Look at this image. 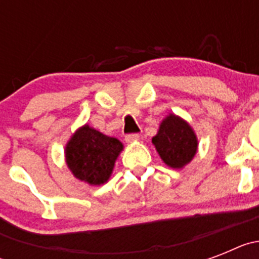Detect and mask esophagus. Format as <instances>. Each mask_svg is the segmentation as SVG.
<instances>
[{
    "mask_svg": "<svg viewBox=\"0 0 259 259\" xmlns=\"http://www.w3.org/2000/svg\"><path fill=\"white\" fill-rule=\"evenodd\" d=\"M139 139H140V136L137 134H130L125 136V141H127V143H134V141H137Z\"/></svg>",
    "mask_w": 259,
    "mask_h": 259,
    "instance_id": "obj_1",
    "label": "esophagus"
}]
</instances>
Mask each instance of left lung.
I'll return each mask as SVG.
<instances>
[{"instance_id": "1", "label": "left lung", "mask_w": 259, "mask_h": 259, "mask_svg": "<svg viewBox=\"0 0 259 259\" xmlns=\"http://www.w3.org/2000/svg\"><path fill=\"white\" fill-rule=\"evenodd\" d=\"M152 143L162 161L172 168L187 166L193 159L198 148L193 128L175 114H170L162 120Z\"/></svg>"}]
</instances>
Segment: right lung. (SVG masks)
I'll return each instance as SVG.
<instances>
[{
	"label": "right lung",
	"mask_w": 259,
	"mask_h": 259,
	"mask_svg": "<svg viewBox=\"0 0 259 259\" xmlns=\"http://www.w3.org/2000/svg\"><path fill=\"white\" fill-rule=\"evenodd\" d=\"M123 144L88 124L76 130L66 144V163L76 179L101 185L110 179Z\"/></svg>",
	"instance_id": "right-lung-1"
}]
</instances>
